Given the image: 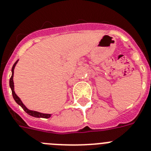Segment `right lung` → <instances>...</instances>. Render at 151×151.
Listing matches in <instances>:
<instances>
[{"mask_svg": "<svg viewBox=\"0 0 151 151\" xmlns=\"http://www.w3.org/2000/svg\"><path fill=\"white\" fill-rule=\"evenodd\" d=\"M18 62V60L17 61L15 62L14 64L13 65L12 67V70H11V72H12V75H11V78H10V87H11V91H12V95H13V97L14 101H16V103L17 104H19L24 109V111L27 113V114H28L29 115L32 116H35V117H42V118H49L50 117L51 114H43V113H40V112H37V111H30L29 109L25 107V105L23 104V102L21 101V100L17 97V95L14 92V81H13V78H14V70L15 66L17 64V63Z\"/></svg>", "mask_w": 151, "mask_h": 151, "instance_id": "right-lung-1", "label": "right lung"}]
</instances>
